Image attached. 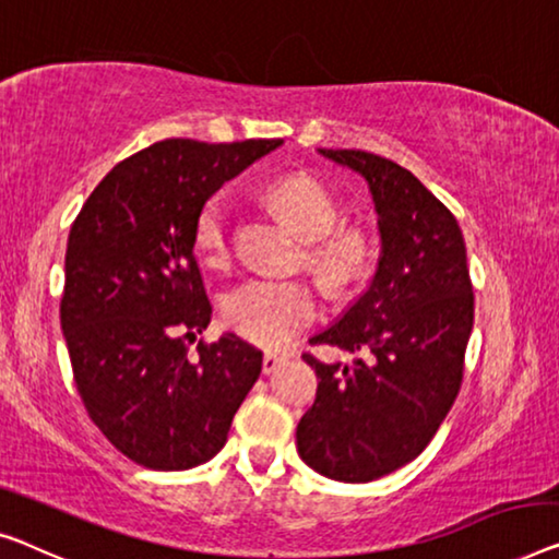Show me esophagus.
Returning a JSON list of instances; mask_svg holds the SVG:
<instances>
[{"instance_id":"34e87169","label":"esophagus","mask_w":559,"mask_h":559,"mask_svg":"<svg viewBox=\"0 0 559 559\" xmlns=\"http://www.w3.org/2000/svg\"><path fill=\"white\" fill-rule=\"evenodd\" d=\"M283 361H286V354H278V352H265V354H263V373L276 371Z\"/></svg>"}]
</instances>
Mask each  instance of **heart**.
Returning <instances> with one entry per match:
<instances>
[{
    "label": "heart",
    "instance_id": "obj_1",
    "mask_svg": "<svg viewBox=\"0 0 559 559\" xmlns=\"http://www.w3.org/2000/svg\"><path fill=\"white\" fill-rule=\"evenodd\" d=\"M265 198L298 236L308 240L306 263L329 290L352 288L371 263V243L359 228H336L338 205L311 175H288L265 190ZM195 248L203 261L228 255L230 213L223 193L207 198L195 218ZM226 321L240 336L261 346H283L319 313V296L306 281L248 278L223 298Z\"/></svg>",
    "mask_w": 559,
    "mask_h": 559
}]
</instances>
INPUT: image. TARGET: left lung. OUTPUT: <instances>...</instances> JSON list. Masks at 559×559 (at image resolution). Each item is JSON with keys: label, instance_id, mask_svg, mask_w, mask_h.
I'll return each mask as SVG.
<instances>
[{"label": "left lung", "instance_id": "8db88e82", "mask_svg": "<svg viewBox=\"0 0 559 559\" xmlns=\"http://www.w3.org/2000/svg\"><path fill=\"white\" fill-rule=\"evenodd\" d=\"M369 182L381 253L369 288L311 344L354 354L323 364L296 429L301 460L336 481H373L424 452L462 386L474 294L460 223L414 175L364 150H319Z\"/></svg>", "mask_w": 559, "mask_h": 559}]
</instances>
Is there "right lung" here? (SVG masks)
Masks as SVG:
<instances>
[{
	"label": "right lung",
	"mask_w": 559,
	"mask_h": 559,
	"mask_svg": "<svg viewBox=\"0 0 559 559\" xmlns=\"http://www.w3.org/2000/svg\"><path fill=\"white\" fill-rule=\"evenodd\" d=\"M283 140L207 145L170 138L105 175L72 223L60 321L74 384L97 429L147 469H190L221 452L263 354L211 323L195 218L223 182Z\"/></svg>",
	"instance_id": "obj_1"
}]
</instances>
